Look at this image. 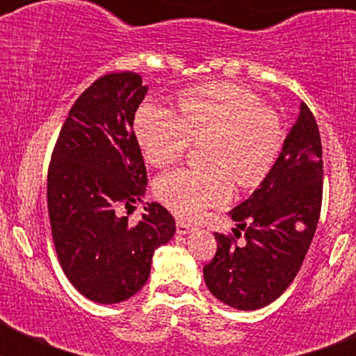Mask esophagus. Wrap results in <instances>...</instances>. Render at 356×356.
Masks as SVG:
<instances>
[{"instance_id":"34e87169","label":"esophagus","mask_w":356,"mask_h":356,"mask_svg":"<svg viewBox=\"0 0 356 356\" xmlns=\"http://www.w3.org/2000/svg\"><path fill=\"white\" fill-rule=\"evenodd\" d=\"M193 229H194V226L187 225V222H184V221H178V222H176V232H178V234H180V235L191 234Z\"/></svg>"}]
</instances>
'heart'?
I'll list each match as a JSON object with an SVG mask.
<instances>
[{"mask_svg": "<svg viewBox=\"0 0 356 356\" xmlns=\"http://www.w3.org/2000/svg\"><path fill=\"white\" fill-rule=\"evenodd\" d=\"M178 115L146 105L134 118L135 139L153 168H168L185 155L191 139L203 140L207 168L178 169L160 176L156 197L181 219H197L226 203L232 180L253 188L275 168L284 128L259 96L235 83H213L178 96Z\"/></svg>", "mask_w": 356, "mask_h": 356, "instance_id": "obj_1", "label": "heart"}]
</instances>
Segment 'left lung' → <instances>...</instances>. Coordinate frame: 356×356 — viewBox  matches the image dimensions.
I'll return each mask as SVG.
<instances>
[{"instance_id": "1", "label": "left lung", "mask_w": 356, "mask_h": 356, "mask_svg": "<svg viewBox=\"0 0 356 356\" xmlns=\"http://www.w3.org/2000/svg\"><path fill=\"white\" fill-rule=\"evenodd\" d=\"M323 146L305 103L275 168L235 207L234 235L216 234L217 251L203 267L209 291L228 307L257 310L284 294L300 271L321 213ZM244 236L238 245L236 238Z\"/></svg>"}]
</instances>
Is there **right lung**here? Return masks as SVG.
<instances>
[{
	"instance_id": "obj_1",
	"label": "right lung",
	"mask_w": 356,
	"mask_h": 356,
	"mask_svg": "<svg viewBox=\"0 0 356 356\" xmlns=\"http://www.w3.org/2000/svg\"><path fill=\"white\" fill-rule=\"evenodd\" d=\"M147 87L137 72H108L85 89L62 127L48 169V212L67 280L96 303L128 300L147 282L156 248L176 232L159 203L135 226L121 207L143 201L147 176L134 131Z\"/></svg>"
}]
</instances>
